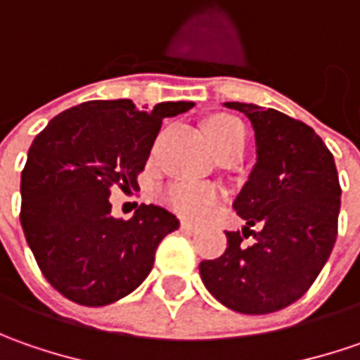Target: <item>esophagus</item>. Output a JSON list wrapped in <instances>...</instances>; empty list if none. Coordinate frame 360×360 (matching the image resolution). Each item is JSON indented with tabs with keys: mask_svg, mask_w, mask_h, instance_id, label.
<instances>
[{
	"mask_svg": "<svg viewBox=\"0 0 360 360\" xmlns=\"http://www.w3.org/2000/svg\"><path fill=\"white\" fill-rule=\"evenodd\" d=\"M180 229L184 230V232H196V230H198V226H196V224H192V222H188V220H182Z\"/></svg>",
	"mask_w": 360,
	"mask_h": 360,
	"instance_id": "esophagus-1",
	"label": "esophagus"
}]
</instances>
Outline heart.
Masks as SVG:
<instances>
[{
    "instance_id": "obj_1",
    "label": "heart",
    "mask_w": 360,
    "mask_h": 360,
    "mask_svg": "<svg viewBox=\"0 0 360 360\" xmlns=\"http://www.w3.org/2000/svg\"><path fill=\"white\" fill-rule=\"evenodd\" d=\"M206 134L212 148L226 142L230 138L246 134L238 120L230 116H218L206 124ZM220 200V190L206 184H174L164 192V202L184 218H202Z\"/></svg>"
}]
</instances>
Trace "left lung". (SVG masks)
I'll list each match as a JSON object with an SVG mask.
<instances>
[{
	"label": "left lung",
	"instance_id": "obj_1",
	"mask_svg": "<svg viewBox=\"0 0 360 360\" xmlns=\"http://www.w3.org/2000/svg\"><path fill=\"white\" fill-rule=\"evenodd\" d=\"M224 105L250 120L256 164L232 204L246 226L242 234L226 232L224 255L202 260L200 276L224 307L269 314L302 297L328 260L339 226V174L311 126L272 108ZM256 224L257 242L242 245L241 236Z\"/></svg>",
	"mask_w": 360,
	"mask_h": 360
}]
</instances>
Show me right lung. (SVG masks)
I'll list each match as a JSON object with an SVG mask.
<instances>
[{"mask_svg":"<svg viewBox=\"0 0 360 360\" xmlns=\"http://www.w3.org/2000/svg\"><path fill=\"white\" fill-rule=\"evenodd\" d=\"M192 105L138 110L131 100H91L35 136L21 172L20 220L37 266L60 295L104 307L144 283L158 244L180 222L154 204H140L130 220L114 218L110 192L138 190L162 120Z\"/></svg>","mask_w":360,"mask_h":360,"instance_id":"obj_1","label":"right lung"}]
</instances>
